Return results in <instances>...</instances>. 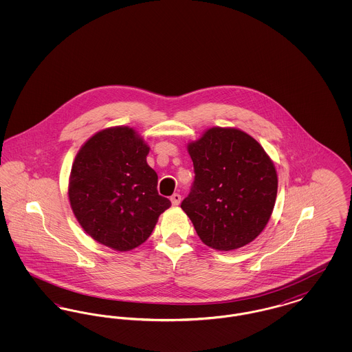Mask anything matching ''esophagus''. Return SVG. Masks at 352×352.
I'll return each instance as SVG.
<instances>
[{
    "instance_id": "esophagus-1",
    "label": "esophagus",
    "mask_w": 352,
    "mask_h": 352,
    "mask_svg": "<svg viewBox=\"0 0 352 352\" xmlns=\"http://www.w3.org/2000/svg\"><path fill=\"white\" fill-rule=\"evenodd\" d=\"M170 201L173 203V206H179V203H181V195H179V194H174V195H171Z\"/></svg>"
}]
</instances>
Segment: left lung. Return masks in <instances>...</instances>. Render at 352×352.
I'll return each mask as SVG.
<instances>
[{"label": "left lung", "instance_id": "left-lung-1", "mask_svg": "<svg viewBox=\"0 0 352 352\" xmlns=\"http://www.w3.org/2000/svg\"><path fill=\"white\" fill-rule=\"evenodd\" d=\"M195 181L181 208L201 241L234 251L253 241L272 217L278 178L264 148L237 128L212 126L187 144Z\"/></svg>", "mask_w": 352, "mask_h": 352}]
</instances>
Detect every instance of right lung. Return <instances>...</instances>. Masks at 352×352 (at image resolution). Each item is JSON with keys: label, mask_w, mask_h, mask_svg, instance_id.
Listing matches in <instances>:
<instances>
[{"label": "right lung", "mask_w": 352, "mask_h": 352, "mask_svg": "<svg viewBox=\"0 0 352 352\" xmlns=\"http://www.w3.org/2000/svg\"><path fill=\"white\" fill-rule=\"evenodd\" d=\"M149 145L131 126H111L91 135L75 155L68 201L85 234L118 252L151 236L171 203L158 195V175L146 162Z\"/></svg>", "instance_id": "1"}]
</instances>
